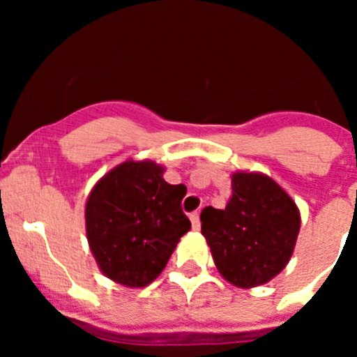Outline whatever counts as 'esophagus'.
Masks as SVG:
<instances>
[{
    "instance_id": "1",
    "label": "esophagus",
    "mask_w": 357,
    "mask_h": 357,
    "mask_svg": "<svg viewBox=\"0 0 357 357\" xmlns=\"http://www.w3.org/2000/svg\"><path fill=\"white\" fill-rule=\"evenodd\" d=\"M189 220H191V225H193L195 230L200 229V214H198L197 211H195V213L189 214Z\"/></svg>"
}]
</instances>
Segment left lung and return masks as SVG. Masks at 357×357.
I'll return each instance as SVG.
<instances>
[{
	"label": "left lung",
	"instance_id": "obj_1",
	"mask_svg": "<svg viewBox=\"0 0 357 357\" xmlns=\"http://www.w3.org/2000/svg\"><path fill=\"white\" fill-rule=\"evenodd\" d=\"M202 234L230 284L254 288L282 272L295 248L301 213L284 189L261 173H234L225 209L206 207Z\"/></svg>",
	"mask_w": 357,
	"mask_h": 357
}]
</instances>
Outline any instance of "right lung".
Segmentation results:
<instances>
[{"mask_svg": "<svg viewBox=\"0 0 357 357\" xmlns=\"http://www.w3.org/2000/svg\"><path fill=\"white\" fill-rule=\"evenodd\" d=\"M151 160H127L107 173L85 206L87 239L98 266L123 286L143 288L168 264L191 229L181 202L185 188L162 178Z\"/></svg>", "mask_w": 357, "mask_h": 357, "instance_id": "1", "label": "right lung"}]
</instances>
